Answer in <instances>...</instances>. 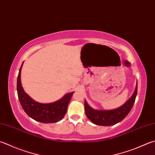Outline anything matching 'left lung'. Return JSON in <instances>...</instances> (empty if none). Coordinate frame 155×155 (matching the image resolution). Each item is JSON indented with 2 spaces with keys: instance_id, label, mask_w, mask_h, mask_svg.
<instances>
[{
  "instance_id": "8db88e82",
  "label": "left lung",
  "mask_w": 155,
  "mask_h": 155,
  "mask_svg": "<svg viewBox=\"0 0 155 155\" xmlns=\"http://www.w3.org/2000/svg\"><path fill=\"white\" fill-rule=\"evenodd\" d=\"M138 86H136L134 93L129 100L121 107L113 110H94L87 104V102H84L85 113L87 117L93 124L103 126H109L121 121L126 117L132 109L135 103L137 95Z\"/></svg>"
}]
</instances>
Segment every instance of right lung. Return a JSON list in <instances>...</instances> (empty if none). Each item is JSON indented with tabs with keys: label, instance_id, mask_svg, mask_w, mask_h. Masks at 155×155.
Instances as JSON below:
<instances>
[{
	"label": "right lung",
	"instance_id": "right-lung-1",
	"mask_svg": "<svg viewBox=\"0 0 155 155\" xmlns=\"http://www.w3.org/2000/svg\"><path fill=\"white\" fill-rule=\"evenodd\" d=\"M17 76V90L18 98L23 109L34 120L45 124L56 123L63 118L68 110V106L74 92L67 94L64 97L54 103H39L34 101L24 92L21 84V70Z\"/></svg>",
	"mask_w": 155,
	"mask_h": 155
}]
</instances>
